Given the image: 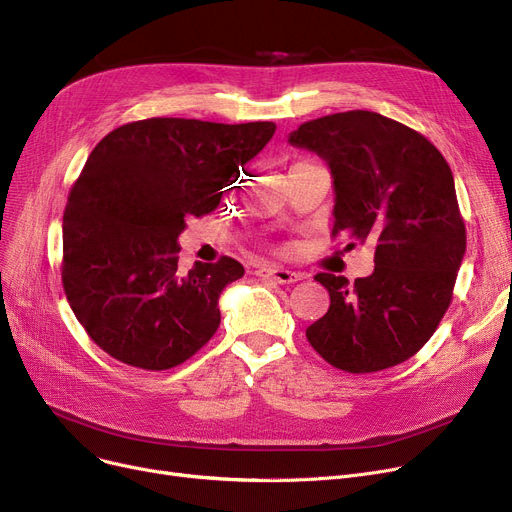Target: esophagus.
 I'll use <instances>...</instances> for the list:
<instances>
[{
  "mask_svg": "<svg viewBox=\"0 0 512 512\" xmlns=\"http://www.w3.org/2000/svg\"><path fill=\"white\" fill-rule=\"evenodd\" d=\"M257 276L263 280H274L276 284H294L301 280V274L284 270V267H274V265H263L257 270Z\"/></svg>",
  "mask_w": 512,
  "mask_h": 512,
  "instance_id": "esophagus-1",
  "label": "esophagus"
}]
</instances>
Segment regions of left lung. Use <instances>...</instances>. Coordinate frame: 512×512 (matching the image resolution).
<instances>
[{
    "label": "left lung",
    "instance_id": "8db88e82",
    "mask_svg": "<svg viewBox=\"0 0 512 512\" xmlns=\"http://www.w3.org/2000/svg\"><path fill=\"white\" fill-rule=\"evenodd\" d=\"M290 145L315 151L334 178V228L348 245L375 247V270L348 284L317 274L330 309L307 328L336 369L371 373L413 357L450 307L465 249V222L444 155L421 132L353 110L309 120Z\"/></svg>",
    "mask_w": 512,
    "mask_h": 512
}]
</instances>
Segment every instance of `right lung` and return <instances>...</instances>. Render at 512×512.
Segmentation results:
<instances>
[{"label":"right lung","instance_id":"add662e5","mask_svg":"<svg viewBox=\"0 0 512 512\" xmlns=\"http://www.w3.org/2000/svg\"><path fill=\"white\" fill-rule=\"evenodd\" d=\"M274 132V122L149 118L97 143L64 211L62 284L101 351L164 371L218 332L220 294L245 267L222 257L182 272L178 236L220 205L222 188Z\"/></svg>","mask_w":512,"mask_h":512}]
</instances>
